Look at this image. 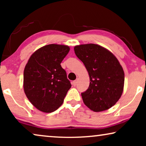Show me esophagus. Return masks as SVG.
I'll return each mask as SVG.
<instances>
[{"instance_id":"1","label":"esophagus","mask_w":146,"mask_h":146,"mask_svg":"<svg viewBox=\"0 0 146 146\" xmlns=\"http://www.w3.org/2000/svg\"><path fill=\"white\" fill-rule=\"evenodd\" d=\"M77 83H78V80H76L72 82V85L74 86H76L77 84Z\"/></svg>"}]
</instances>
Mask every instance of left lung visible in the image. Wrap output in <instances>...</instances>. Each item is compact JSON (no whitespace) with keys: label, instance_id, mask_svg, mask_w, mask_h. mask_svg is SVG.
Here are the masks:
<instances>
[{"label":"left lung","instance_id":"left-lung-1","mask_svg":"<svg viewBox=\"0 0 146 146\" xmlns=\"http://www.w3.org/2000/svg\"><path fill=\"white\" fill-rule=\"evenodd\" d=\"M74 49L90 81L87 90L81 94L84 103L96 112L110 108L120 98L124 86V72L118 60L95 44L78 45Z\"/></svg>","mask_w":146,"mask_h":146}]
</instances>
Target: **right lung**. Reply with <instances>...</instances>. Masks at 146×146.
<instances>
[{"instance_id":"add662e5","label":"right lung","mask_w":146,"mask_h":146,"mask_svg":"<svg viewBox=\"0 0 146 146\" xmlns=\"http://www.w3.org/2000/svg\"><path fill=\"white\" fill-rule=\"evenodd\" d=\"M70 51L66 45H46L35 51L24 70V91L40 111L50 113L62 104L71 84L60 64Z\"/></svg>"}]
</instances>
